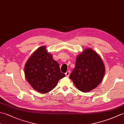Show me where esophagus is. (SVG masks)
I'll use <instances>...</instances> for the list:
<instances>
[{
	"label": "esophagus",
	"mask_w": 124,
	"mask_h": 124,
	"mask_svg": "<svg viewBox=\"0 0 124 124\" xmlns=\"http://www.w3.org/2000/svg\"><path fill=\"white\" fill-rule=\"evenodd\" d=\"M65 76L67 77H69V75H70V71H67L66 72H65Z\"/></svg>",
	"instance_id": "34e87169"
}]
</instances>
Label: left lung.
I'll return each instance as SVG.
<instances>
[{"instance_id": "obj_1", "label": "left lung", "mask_w": 124, "mask_h": 124, "mask_svg": "<svg viewBox=\"0 0 124 124\" xmlns=\"http://www.w3.org/2000/svg\"><path fill=\"white\" fill-rule=\"evenodd\" d=\"M105 67L101 57L93 49H85L77 56L75 67L69 76L79 90L87 93L101 83Z\"/></svg>"}]
</instances>
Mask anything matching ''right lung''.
<instances>
[{
	"label": "right lung",
	"instance_id": "1",
	"mask_svg": "<svg viewBox=\"0 0 124 124\" xmlns=\"http://www.w3.org/2000/svg\"><path fill=\"white\" fill-rule=\"evenodd\" d=\"M27 81L35 90L46 93L54 89L59 80L65 76L61 72L58 62L46 49L39 48L29 58L25 65Z\"/></svg>",
	"mask_w": 124,
	"mask_h": 124
}]
</instances>
